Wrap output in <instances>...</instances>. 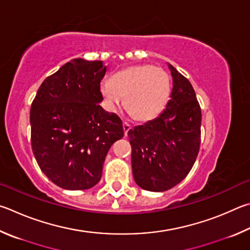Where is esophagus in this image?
<instances>
[{"label":"esophagus","mask_w":250,"mask_h":250,"mask_svg":"<svg viewBox=\"0 0 250 250\" xmlns=\"http://www.w3.org/2000/svg\"><path fill=\"white\" fill-rule=\"evenodd\" d=\"M130 128H132V127H130L129 124H127V123H123V129H124L125 136H127V133L129 132Z\"/></svg>","instance_id":"obj_1"}]
</instances>
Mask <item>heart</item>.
I'll return each mask as SVG.
<instances>
[{
	"label": "heart",
	"instance_id": "b5f03b06",
	"mask_svg": "<svg viewBox=\"0 0 250 250\" xmlns=\"http://www.w3.org/2000/svg\"><path fill=\"white\" fill-rule=\"evenodd\" d=\"M101 93L109 109L124 107L134 120L148 122L163 112L170 94L168 73L150 64L129 65L120 70L111 81L104 80Z\"/></svg>",
	"mask_w": 250,
	"mask_h": 250
}]
</instances>
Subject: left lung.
Instances as JSON below:
<instances>
[{"label": "left lung", "mask_w": 250, "mask_h": 250, "mask_svg": "<svg viewBox=\"0 0 250 250\" xmlns=\"http://www.w3.org/2000/svg\"><path fill=\"white\" fill-rule=\"evenodd\" d=\"M172 91L158 117L129 129L134 180L144 190L167 191L193 167L201 143V108L193 86L168 63Z\"/></svg>", "instance_id": "left-lung-1"}]
</instances>
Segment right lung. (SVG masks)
<instances>
[{"mask_svg": "<svg viewBox=\"0 0 250 250\" xmlns=\"http://www.w3.org/2000/svg\"><path fill=\"white\" fill-rule=\"evenodd\" d=\"M103 61L76 58L46 78L30 108L32 148L42 171L65 190H86L102 177L114 143L124 136L121 118L104 111Z\"/></svg>", "mask_w": 250, "mask_h": 250, "instance_id": "add662e5", "label": "right lung"}]
</instances>
